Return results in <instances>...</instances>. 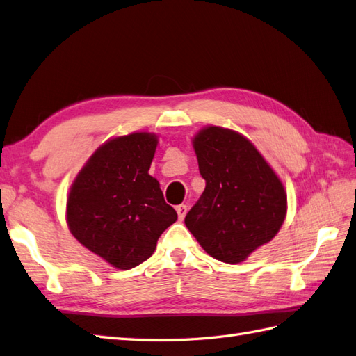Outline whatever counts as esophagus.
I'll use <instances>...</instances> for the list:
<instances>
[{"instance_id": "obj_1", "label": "esophagus", "mask_w": 356, "mask_h": 356, "mask_svg": "<svg viewBox=\"0 0 356 356\" xmlns=\"http://www.w3.org/2000/svg\"><path fill=\"white\" fill-rule=\"evenodd\" d=\"M176 211H177V216H179V219L181 220V219H184V218L186 216L188 206H185V204H180V206H177V207H176Z\"/></svg>"}]
</instances>
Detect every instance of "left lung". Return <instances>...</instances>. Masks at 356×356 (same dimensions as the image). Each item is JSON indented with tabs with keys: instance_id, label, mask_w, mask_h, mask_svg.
<instances>
[{
	"instance_id": "1",
	"label": "left lung",
	"mask_w": 356,
	"mask_h": 356,
	"mask_svg": "<svg viewBox=\"0 0 356 356\" xmlns=\"http://www.w3.org/2000/svg\"><path fill=\"white\" fill-rule=\"evenodd\" d=\"M206 189L185 218L210 257L245 261L277 234L286 216L282 181L248 138L209 127L194 138Z\"/></svg>"
}]
</instances>
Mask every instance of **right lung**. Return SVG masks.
<instances>
[{
	"instance_id": "right-lung-1",
	"label": "right lung",
	"mask_w": 356,
	"mask_h": 356,
	"mask_svg": "<svg viewBox=\"0 0 356 356\" xmlns=\"http://www.w3.org/2000/svg\"><path fill=\"white\" fill-rule=\"evenodd\" d=\"M158 138L116 137L89 158L70 189L67 222L85 248L120 270L140 266L177 213L149 175Z\"/></svg>"
}]
</instances>
